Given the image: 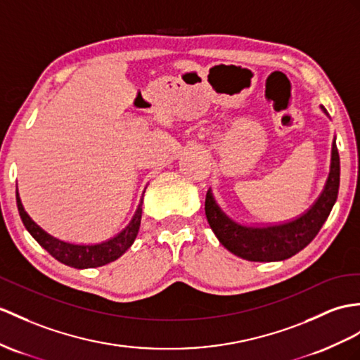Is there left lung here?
Masks as SVG:
<instances>
[{"instance_id":"8db88e82","label":"left lung","mask_w":360,"mask_h":360,"mask_svg":"<svg viewBox=\"0 0 360 360\" xmlns=\"http://www.w3.org/2000/svg\"><path fill=\"white\" fill-rule=\"evenodd\" d=\"M327 117V110L321 105ZM340 179L339 153L336 137H333L330 153V169L319 197L309 209L292 220L267 224H244L233 220L217 201L212 188H209L205 201V212L210 229L223 246L233 255L248 261L269 262L283 261L296 255L309 246L327 221L338 200Z\"/></svg>"}]
</instances>
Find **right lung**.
Masks as SVG:
<instances>
[{
  "label": "right lung",
  "mask_w": 360,
  "mask_h": 360,
  "mask_svg": "<svg viewBox=\"0 0 360 360\" xmlns=\"http://www.w3.org/2000/svg\"><path fill=\"white\" fill-rule=\"evenodd\" d=\"M145 189L142 192V197L139 200V205L134 210L133 217H131V220L124 229L111 236V238L96 244H77L64 241L44 231L42 227L34 223L32 220V217L25 212L18 188H16V205H18V212L25 229H27L33 238L38 241L42 249H46L51 257L58 259L59 262H63L65 266L75 269H91L116 261L117 258L124 255V253L131 248V244L134 243L140 229V220H142Z\"/></svg>",
  "instance_id": "add662e5"
}]
</instances>
